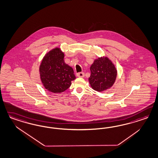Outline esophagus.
<instances>
[{
	"instance_id": "34e87169",
	"label": "esophagus",
	"mask_w": 158,
	"mask_h": 158,
	"mask_svg": "<svg viewBox=\"0 0 158 158\" xmlns=\"http://www.w3.org/2000/svg\"><path fill=\"white\" fill-rule=\"evenodd\" d=\"M77 76L78 77H84L85 76V74L83 72H80L77 74Z\"/></svg>"
}]
</instances>
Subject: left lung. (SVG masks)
I'll use <instances>...</instances> for the list:
<instances>
[{
    "label": "left lung",
    "instance_id": "8db88e82",
    "mask_svg": "<svg viewBox=\"0 0 158 158\" xmlns=\"http://www.w3.org/2000/svg\"><path fill=\"white\" fill-rule=\"evenodd\" d=\"M89 82L92 88L98 92L103 91L112 87L117 76L114 65L106 57H99L90 67Z\"/></svg>",
    "mask_w": 158,
    "mask_h": 158
}]
</instances>
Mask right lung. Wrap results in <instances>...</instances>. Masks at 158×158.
<instances>
[{"label":"right lung","mask_w":158,"mask_h":158,"mask_svg":"<svg viewBox=\"0 0 158 158\" xmlns=\"http://www.w3.org/2000/svg\"><path fill=\"white\" fill-rule=\"evenodd\" d=\"M64 56L60 49L56 48L49 52L42 61L40 67L41 81L49 91H65L76 78L72 67L64 63Z\"/></svg>","instance_id":"right-lung-1"}]
</instances>
